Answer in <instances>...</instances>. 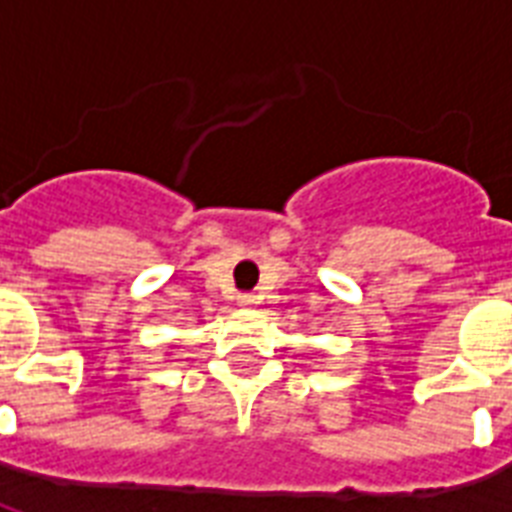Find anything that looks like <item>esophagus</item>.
I'll return each mask as SVG.
<instances>
[{"instance_id": "esophagus-1", "label": "esophagus", "mask_w": 512, "mask_h": 512, "mask_svg": "<svg viewBox=\"0 0 512 512\" xmlns=\"http://www.w3.org/2000/svg\"><path fill=\"white\" fill-rule=\"evenodd\" d=\"M236 303L244 305V308H252V305H257V297H255V295H249V292H244V295L236 297Z\"/></svg>"}]
</instances>
